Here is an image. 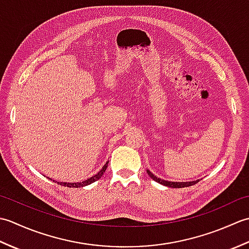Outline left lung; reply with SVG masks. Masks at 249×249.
Listing matches in <instances>:
<instances>
[{"mask_svg": "<svg viewBox=\"0 0 249 249\" xmlns=\"http://www.w3.org/2000/svg\"><path fill=\"white\" fill-rule=\"evenodd\" d=\"M146 172L149 174L150 178L152 179H154L155 182L160 183L163 186H167V187H171V188H183V187H188V186H192V185L197 184L200 179H196V181H190V182H171V181H166V179H162L160 178H157L156 176H154L149 169H146Z\"/></svg>", "mask_w": 249, "mask_h": 249, "instance_id": "left-lung-1", "label": "left lung"}]
</instances>
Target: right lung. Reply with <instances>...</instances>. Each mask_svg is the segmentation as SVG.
Returning <instances> with one entry per match:
<instances>
[{
  "mask_svg": "<svg viewBox=\"0 0 249 249\" xmlns=\"http://www.w3.org/2000/svg\"><path fill=\"white\" fill-rule=\"evenodd\" d=\"M108 163H109V161L106 162L105 165H104V167H103L102 169H100V170H99L96 174H95V176H93V177H91L89 178L86 179V181L77 182V183H67V182H56V181H54V179H53V182H56L57 184L62 185V186H67V187H72V188H78V187L88 186V185L94 183L95 181H97V179H99L100 178L103 177V174L105 173L106 169H107V167H108ZM49 178V179H51V181H52V178Z\"/></svg>",
  "mask_w": 249,
  "mask_h": 249,
  "instance_id": "right-lung-1",
  "label": "right lung"
}]
</instances>
